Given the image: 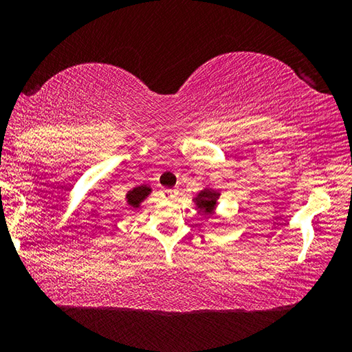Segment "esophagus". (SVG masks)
<instances>
[{
  "label": "esophagus",
  "instance_id": "34e87169",
  "mask_svg": "<svg viewBox=\"0 0 352 352\" xmlns=\"http://www.w3.org/2000/svg\"><path fill=\"white\" fill-rule=\"evenodd\" d=\"M164 199H168V200H174L175 197H177V190L175 189H164Z\"/></svg>",
  "mask_w": 352,
  "mask_h": 352
}]
</instances>
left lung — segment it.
<instances>
[{
    "label": "left lung",
    "instance_id": "8db88e82",
    "mask_svg": "<svg viewBox=\"0 0 352 352\" xmlns=\"http://www.w3.org/2000/svg\"><path fill=\"white\" fill-rule=\"evenodd\" d=\"M219 197H220L219 190L212 189V188H205V189H201L192 200H194L195 206H197L201 212H205V214H208V216H211L214 210H216Z\"/></svg>",
    "mask_w": 352,
    "mask_h": 352
}]
</instances>
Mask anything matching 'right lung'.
Here are the masks:
<instances>
[{"label": "right lung", "instance_id": "obj_1", "mask_svg": "<svg viewBox=\"0 0 352 352\" xmlns=\"http://www.w3.org/2000/svg\"><path fill=\"white\" fill-rule=\"evenodd\" d=\"M152 192V188L147 186V184H141V186H136L132 190H129L126 199H127V204L132 206V208H140V205L144 201L148 194Z\"/></svg>", "mask_w": 352, "mask_h": 352}]
</instances>
